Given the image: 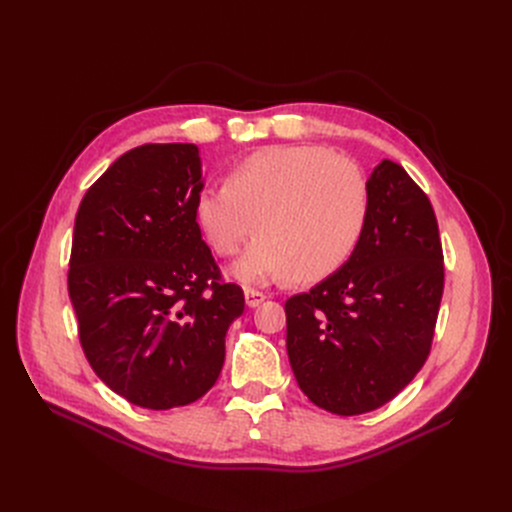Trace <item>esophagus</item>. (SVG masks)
<instances>
[{
	"label": "esophagus",
	"instance_id": "34e87169",
	"mask_svg": "<svg viewBox=\"0 0 512 512\" xmlns=\"http://www.w3.org/2000/svg\"><path fill=\"white\" fill-rule=\"evenodd\" d=\"M263 301H265V294H263V292L253 290V288H247V290H245V303H247V307L255 309V307H259Z\"/></svg>",
	"mask_w": 512,
	"mask_h": 512
}]
</instances>
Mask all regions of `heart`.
I'll use <instances>...</instances> for the list:
<instances>
[{
	"mask_svg": "<svg viewBox=\"0 0 512 512\" xmlns=\"http://www.w3.org/2000/svg\"><path fill=\"white\" fill-rule=\"evenodd\" d=\"M193 215L222 257L238 251L253 222L257 236L232 265L234 278L309 284L338 272L357 249L367 186L355 166L324 147H265L236 164L226 184L201 188Z\"/></svg>",
	"mask_w": 512,
	"mask_h": 512,
	"instance_id": "heart-1",
	"label": "heart"
}]
</instances>
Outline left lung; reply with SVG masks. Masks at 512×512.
Listing matches in <instances>:
<instances>
[{
  "label": "left lung",
  "instance_id": "obj_1",
  "mask_svg": "<svg viewBox=\"0 0 512 512\" xmlns=\"http://www.w3.org/2000/svg\"><path fill=\"white\" fill-rule=\"evenodd\" d=\"M367 222L353 255L286 301V351L301 390L336 415L378 409L432 348L444 263L432 203L390 159L367 178Z\"/></svg>",
  "mask_w": 512,
  "mask_h": 512
}]
</instances>
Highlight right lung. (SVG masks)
Segmentation results:
<instances>
[{
    "instance_id": "obj_1",
    "label": "right lung",
    "mask_w": 512,
    "mask_h": 512,
    "mask_svg": "<svg viewBox=\"0 0 512 512\" xmlns=\"http://www.w3.org/2000/svg\"><path fill=\"white\" fill-rule=\"evenodd\" d=\"M203 186L197 145H143L101 174L76 213L68 292L80 344L99 380L143 409L201 398L245 311L195 222Z\"/></svg>"
}]
</instances>
